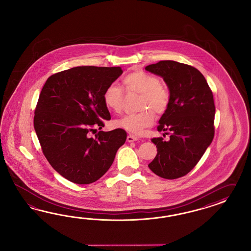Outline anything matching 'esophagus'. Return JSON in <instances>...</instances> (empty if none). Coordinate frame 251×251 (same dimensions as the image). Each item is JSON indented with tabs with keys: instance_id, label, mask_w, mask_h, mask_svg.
I'll return each mask as SVG.
<instances>
[{
	"instance_id": "esophagus-1",
	"label": "esophagus",
	"mask_w": 251,
	"mask_h": 251,
	"mask_svg": "<svg viewBox=\"0 0 251 251\" xmlns=\"http://www.w3.org/2000/svg\"><path fill=\"white\" fill-rule=\"evenodd\" d=\"M127 141L129 142V143H132V142H136L138 141V138L136 136H134V135H131V134H129L127 136Z\"/></svg>"
}]
</instances>
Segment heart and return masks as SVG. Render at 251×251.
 <instances>
[{"label":"heart","instance_id":"heart-1","mask_svg":"<svg viewBox=\"0 0 251 251\" xmlns=\"http://www.w3.org/2000/svg\"><path fill=\"white\" fill-rule=\"evenodd\" d=\"M122 84L128 95H139L137 109L139 113L128 115L115 121V126L131 134L141 135L154 122V114H164L169 105L170 96L157 76L144 71H135L126 76ZM103 102L108 110L121 113L124 105V93L122 88L110 84L103 94Z\"/></svg>","mask_w":251,"mask_h":251}]
</instances>
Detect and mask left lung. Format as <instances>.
<instances>
[{"mask_svg":"<svg viewBox=\"0 0 251 251\" xmlns=\"http://www.w3.org/2000/svg\"><path fill=\"white\" fill-rule=\"evenodd\" d=\"M145 70L161 76L170 93L169 105L159 120L157 130H168L171 134L168 141L152 138L157 154L148 167L163 178H178L197 165L213 142V92L201 73L188 64L161 61Z\"/></svg>","mask_w":251,"mask_h":251,"instance_id":"left-lung-1","label":"left lung"}]
</instances>
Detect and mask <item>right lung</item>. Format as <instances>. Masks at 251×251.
Segmentation results:
<instances>
[{
  "instance_id": "1",
  "label": "right lung",
  "mask_w": 251,
  "mask_h": 251,
  "mask_svg": "<svg viewBox=\"0 0 251 251\" xmlns=\"http://www.w3.org/2000/svg\"><path fill=\"white\" fill-rule=\"evenodd\" d=\"M122 73L121 67H74L50 76L40 92L34 128L50 166L71 182L97 181L126 141L122 129L89 136L111 119L103 94Z\"/></svg>"
}]
</instances>
